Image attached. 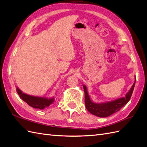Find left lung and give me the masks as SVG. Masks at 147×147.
I'll return each mask as SVG.
<instances>
[{"label":"left lung","mask_w":147,"mask_h":147,"mask_svg":"<svg viewBox=\"0 0 147 147\" xmlns=\"http://www.w3.org/2000/svg\"><path fill=\"white\" fill-rule=\"evenodd\" d=\"M135 81H136V78H135L134 83L126 94L125 97L100 103L93 102L88 94L87 87L85 85H82L84 91L85 106L86 109L92 114L99 117H106L117 112L130 100L135 87Z\"/></svg>","instance_id":"1"}]
</instances>
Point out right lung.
<instances>
[{"instance_id":"add662e5","label":"right lung","mask_w":147,"mask_h":147,"mask_svg":"<svg viewBox=\"0 0 147 147\" xmlns=\"http://www.w3.org/2000/svg\"><path fill=\"white\" fill-rule=\"evenodd\" d=\"M17 92L20 98L30 106L40 110L49 107L51 104H53L55 101L54 97H47L29 95L22 92L18 87H17Z\"/></svg>"}]
</instances>
